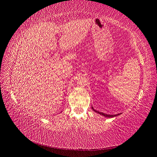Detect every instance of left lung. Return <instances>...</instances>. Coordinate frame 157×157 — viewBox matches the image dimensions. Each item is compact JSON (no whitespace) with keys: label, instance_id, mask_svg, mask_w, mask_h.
<instances>
[{"label":"left lung","instance_id":"1","mask_svg":"<svg viewBox=\"0 0 157 157\" xmlns=\"http://www.w3.org/2000/svg\"><path fill=\"white\" fill-rule=\"evenodd\" d=\"M92 109H93V111H95L96 113H99L100 115H103V116L106 117H116V116H117V115H120V114H117V115H107V114H105V113H102V112H99V111H96V110H94V108H93V107H92Z\"/></svg>","mask_w":157,"mask_h":157}]
</instances>
